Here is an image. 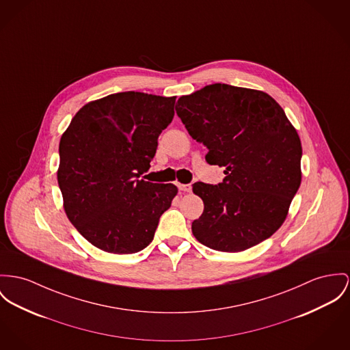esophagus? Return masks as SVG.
<instances>
[{"label": "esophagus", "mask_w": 350, "mask_h": 350, "mask_svg": "<svg viewBox=\"0 0 350 350\" xmlns=\"http://www.w3.org/2000/svg\"><path fill=\"white\" fill-rule=\"evenodd\" d=\"M178 189H180L181 191L189 193V191L191 190V185H190V184H178Z\"/></svg>", "instance_id": "obj_1"}]
</instances>
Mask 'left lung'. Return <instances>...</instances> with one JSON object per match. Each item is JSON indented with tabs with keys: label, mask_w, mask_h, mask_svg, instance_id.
<instances>
[{
	"label": "left lung",
	"mask_w": 350,
	"mask_h": 350,
	"mask_svg": "<svg viewBox=\"0 0 350 350\" xmlns=\"http://www.w3.org/2000/svg\"><path fill=\"white\" fill-rule=\"evenodd\" d=\"M176 111L208 148L206 162L225 167L221 184L193 185L204 201L191 224L194 237L219 252L269 239L301 184V141L285 111L264 92L226 83L180 97Z\"/></svg>",
	"instance_id": "obj_1"
}]
</instances>
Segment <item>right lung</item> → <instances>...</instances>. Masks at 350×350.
Segmentation results:
<instances>
[{
    "label": "right lung",
    "instance_id": "obj_1",
    "mask_svg": "<svg viewBox=\"0 0 350 350\" xmlns=\"http://www.w3.org/2000/svg\"><path fill=\"white\" fill-rule=\"evenodd\" d=\"M176 97L122 92L86 104L59 141L58 187L69 221L96 247L131 254L154 237L177 194L139 178L172 122Z\"/></svg>",
    "mask_w": 350,
    "mask_h": 350
}]
</instances>
